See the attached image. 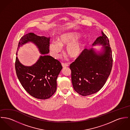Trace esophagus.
I'll return each mask as SVG.
<instances>
[{"label":"esophagus","mask_w":130,"mask_h":130,"mask_svg":"<svg viewBox=\"0 0 130 130\" xmlns=\"http://www.w3.org/2000/svg\"><path fill=\"white\" fill-rule=\"evenodd\" d=\"M62 66L63 67H68L69 66V65L66 63H62Z\"/></svg>","instance_id":"1"}]
</instances>
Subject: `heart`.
<instances>
[{
  "label": "heart",
  "mask_w": 130,
  "mask_h": 130,
  "mask_svg": "<svg viewBox=\"0 0 130 130\" xmlns=\"http://www.w3.org/2000/svg\"><path fill=\"white\" fill-rule=\"evenodd\" d=\"M79 35L75 32H68L61 35L58 39V42L52 41L50 45V49L53 55L58 58L62 51V47L66 45L67 54L72 58L78 57L84 46V43L80 41H76L79 39Z\"/></svg>",
  "instance_id": "1"
}]
</instances>
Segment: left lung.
I'll list each match as a JSON object with an SVG mask.
<instances>
[{
  "mask_svg": "<svg viewBox=\"0 0 130 130\" xmlns=\"http://www.w3.org/2000/svg\"><path fill=\"white\" fill-rule=\"evenodd\" d=\"M103 45L98 54L93 48L85 49L70 65L72 83L75 90L83 96L99 91L103 87L112 70L113 58L108 37L102 31L92 45Z\"/></svg>",
  "mask_w": 130,
  "mask_h": 130,
  "instance_id": "left-lung-1",
  "label": "left lung"
}]
</instances>
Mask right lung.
<instances>
[{
    "label": "right lung",
    "mask_w": 130,
    "mask_h": 130,
    "mask_svg": "<svg viewBox=\"0 0 130 130\" xmlns=\"http://www.w3.org/2000/svg\"><path fill=\"white\" fill-rule=\"evenodd\" d=\"M50 38L30 32L21 38L17 48L18 51L20 46L30 41L43 54L31 66L22 65L17 57L15 65L17 77L24 89L31 96L40 100L48 99L53 95L56 90L57 77L62 69L58 60L46 54L50 52Z\"/></svg>",
    "instance_id": "1"
}]
</instances>
